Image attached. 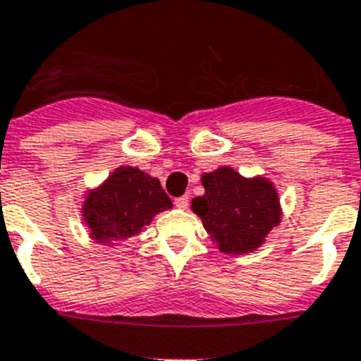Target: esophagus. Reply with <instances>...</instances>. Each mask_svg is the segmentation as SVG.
I'll return each mask as SVG.
<instances>
[{
    "instance_id": "esophagus-1",
    "label": "esophagus",
    "mask_w": 361,
    "mask_h": 361,
    "mask_svg": "<svg viewBox=\"0 0 361 361\" xmlns=\"http://www.w3.org/2000/svg\"><path fill=\"white\" fill-rule=\"evenodd\" d=\"M188 201H190L188 195H180V197L175 200V205H177L178 209H186V207H188Z\"/></svg>"
}]
</instances>
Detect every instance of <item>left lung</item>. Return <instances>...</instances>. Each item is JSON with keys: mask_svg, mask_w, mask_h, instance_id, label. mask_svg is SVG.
I'll return each instance as SVG.
<instances>
[{"mask_svg": "<svg viewBox=\"0 0 361 361\" xmlns=\"http://www.w3.org/2000/svg\"><path fill=\"white\" fill-rule=\"evenodd\" d=\"M201 184L205 194L194 197L190 207L220 252H254L281 224V197L264 175L243 177L233 167L222 166L203 173Z\"/></svg>", "mask_w": 361, "mask_h": 361, "instance_id": "left-lung-1", "label": "left lung"}]
</instances>
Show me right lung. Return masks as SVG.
I'll return each mask as SVG.
<instances>
[{
	"label": "right lung",
	"instance_id": "obj_1",
	"mask_svg": "<svg viewBox=\"0 0 361 361\" xmlns=\"http://www.w3.org/2000/svg\"><path fill=\"white\" fill-rule=\"evenodd\" d=\"M160 180L137 167H116L102 184L82 194L80 214L92 241L116 245L139 235L156 214L171 209Z\"/></svg>",
	"mask_w": 361,
	"mask_h": 361
}]
</instances>
